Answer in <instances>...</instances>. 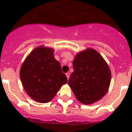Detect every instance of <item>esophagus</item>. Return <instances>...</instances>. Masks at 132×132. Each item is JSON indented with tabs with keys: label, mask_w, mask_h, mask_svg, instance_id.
Returning a JSON list of instances; mask_svg holds the SVG:
<instances>
[{
	"label": "esophagus",
	"mask_w": 132,
	"mask_h": 132,
	"mask_svg": "<svg viewBox=\"0 0 132 132\" xmlns=\"http://www.w3.org/2000/svg\"><path fill=\"white\" fill-rule=\"evenodd\" d=\"M66 76H67V79H69V77H70V73H66Z\"/></svg>",
	"instance_id": "34e87169"
}]
</instances>
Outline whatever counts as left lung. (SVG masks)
I'll use <instances>...</instances> for the list:
<instances>
[{"label":"left lung","instance_id":"left-lung-1","mask_svg":"<svg viewBox=\"0 0 132 132\" xmlns=\"http://www.w3.org/2000/svg\"><path fill=\"white\" fill-rule=\"evenodd\" d=\"M73 66L74 71L68 85L77 99L87 105L100 101L111 80V72L102 55L94 49L87 48L77 53Z\"/></svg>","mask_w":132,"mask_h":132}]
</instances>
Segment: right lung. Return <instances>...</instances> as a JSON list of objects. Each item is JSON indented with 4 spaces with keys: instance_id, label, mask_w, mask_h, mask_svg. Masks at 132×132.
<instances>
[{
    "instance_id": "1",
    "label": "right lung",
    "mask_w": 132,
    "mask_h": 132,
    "mask_svg": "<svg viewBox=\"0 0 132 132\" xmlns=\"http://www.w3.org/2000/svg\"><path fill=\"white\" fill-rule=\"evenodd\" d=\"M54 50L41 45L27 56L20 71L26 93L35 101L47 103L53 99L67 78L60 63L54 57Z\"/></svg>"
}]
</instances>
